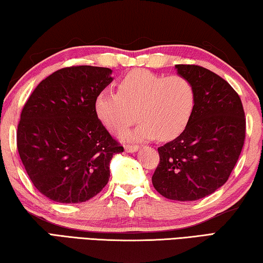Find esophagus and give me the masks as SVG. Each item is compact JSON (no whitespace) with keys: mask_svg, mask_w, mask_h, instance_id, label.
Returning a JSON list of instances; mask_svg holds the SVG:
<instances>
[{"mask_svg":"<svg viewBox=\"0 0 263 263\" xmlns=\"http://www.w3.org/2000/svg\"><path fill=\"white\" fill-rule=\"evenodd\" d=\"M124 149H125V152H127V153H135V152H137L138 149H139V146H131V145H126L125 147H124Z\"/></svg>","mask_w":263,"mask_h":263,"instance_id":"esophagus-1","label":"esophagus"}]
</instances>
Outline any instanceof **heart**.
<instances>
[{
  "instance_id": "1",
  "label": "heart",
  "mask_w": 263,
  "mask_h": 263,
  "mask_svg": "<svg viewBox=\"0 0 263 263\" xmlns=\"http://www.w3.org/2000/svg\"><path fill=\"white\" fill-rule=\"evenodd\" d=\"M195 88L180 75L163 77L138 69L125 75L117 84V92L102 90L95 99V112L101 123L115 135L122 133L136 122L123 139L142 141L158 138L171 140L179 137L193 115Z\"/></svg>"
}]
</instances>
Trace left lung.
<instances>
[{
  "label": "left lung",
  "mask_w": 263,
  "mask_h": 263,
  "mask_svg": "<svg viewBox=\"0 0 263 263\" xmlns=\"http://www.w3.org/2000/svg\"><path fill=\"white\" fill-rule=\"evenodd\" d=\"M175 69L193 83L195 106L184 131L158 148L152 183L168 199L197 201L228 181L241 153L246 119L241 100L224 79L201 66Z\"/></svg>",
  "instance_id": "obj_1"
}]
</instances>
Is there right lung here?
Masks as SVG:
<instances>
[{"label":"right lung","instance_id":"add662e5","mask_svg":"<svg viewBox=\"0 0 263 263\" xmlns=\"http://www.w3.org/2000/svg\"><path fill=\"white\" fill-rule=\"evenodd\" d=\"M112 70L77 66L38 84L21 114L17 148L33 185L58 203H81L108 183L110 161L124 148L95 112Z\"/></svg>","mask_w":263,"mask_h":263}]
</instances>
